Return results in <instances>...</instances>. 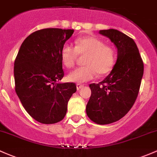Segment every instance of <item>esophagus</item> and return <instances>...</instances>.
Returning <instances> with one entry per match:
<instances>
[{
	"instance_id": "esophagus-1",
	"label": "esophagus",
	"mask_w": 157,
	"mask_h": 157,
	"mask_svg": "<svg viewBox=\"0 0 157 157\" xmlns=\"http://www.w3.org/2000/svg\"><path fill=\"white\" fill-rule=\"evenodd\" d=\"M84 87V85H82V84H77V85H76L77 90H80V89L82 88V87Z\"/></svg>"
}]
</instances>
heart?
Returning a JSON list of instances; mask_svg holds the SVG:
<instances>
[{"instance_id": "heart-1", "label": "heart", "mask_w": 157, "mask_h": 157, "mask_svg": "<svg viewBox=\"0 0 157 157\" xmlns=\"http://www.w3.org/2000/svg\"><path fill=\"white\" fill-rule=\"evenodd\" d=\"M75 44V47L67 43L63 45L60 52L62 63L67 68H71L78 56H85V66L70 72L67 76L69 81L84 83L94 78L97 73L102 76L112 71L116 60V52L112 46L105 45L102 40L95 36L78 38Z\"/></svg>"}]
</instances>
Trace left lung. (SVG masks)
Segmentation results:
<instances>
[{
  "instance_id": "8db88e82",
  "label": "left lung",
  "mask_w": 157,
  "mask_h": 157,
  "mask_svg": "<svg viewBox=\"0 0 157 157\" xmlns=\"http://www.w3.org/2000/svg\"><path fill=\"white\" fill-rule=\"evenodd\" d=\"M117 49V59L109 75L98 84H90L91 96L86 113L94 123L112 124L127 114L136 102L144 73V63L132 38L114 29L102 30Z\"/></svg>"
}]
</instances>
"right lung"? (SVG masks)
Masks as SVG:
<instances>
[{
    "label": "right lung",
    "mask_w": 157,
    "mask_h": 157,
    "mask_svg": "<svg viewBox=\"0 0 157 157\" xmlns=\"http://www.w3.org/2000/svg\"><path fill=\"white\" fill-rule=\"evenodd\" d=\"M74 30L45 28L28 36L14 63L15 90L26 112L38 122L64 118L75 83H58L64 75L60 52Z\"/></svg>",
    "instance_id": "add662e5"
}]
</instances>
